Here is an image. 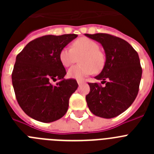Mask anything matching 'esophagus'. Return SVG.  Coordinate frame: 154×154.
Returning a JSON list of instances; mask_svg holds the SVG:
<instances>
[{
    "label": "esophagus",
    "mask_w": 154,
    "mask_h": 154,
    "mask_svg": "<svg viewBox=\"0 0 154 154\" xmlns=\"http://www.w3.org/2000/svg\"><path fill=\"white\" fill-rule=\"evenodd\" d=\"M77 82H78L79 85H82V84L83 83V81L82 80H77Z\"/></svg>",
    "instance_id": "1"
}]
</instances>
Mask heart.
I'll use <instances>...</instances> for the list:
<instances>
[{"mask_svg": "<svg viewBox=\"0 0 154 154\" xmlns=\"http://www.w3.org/2000/svg\"><path fill=\"white\" fill-rule=\"evenodd\" d=\"M81 64L75 65L68 71V76L82 79L85 76L103 69L106 63L105 54L99 49L97 42L88 38H80L72 43V48L65 47L59 53V60L65 67H69L78 61Z\"/></svg>", "mask_w": 154, "mask_h": 154, "instance_id": "1", "label": "heart"}]
</instances>
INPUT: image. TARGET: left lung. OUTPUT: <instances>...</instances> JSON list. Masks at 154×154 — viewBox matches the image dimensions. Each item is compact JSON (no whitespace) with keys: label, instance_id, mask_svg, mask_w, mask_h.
<instances>
[{"label":"left lung","instance_id":"obj_1","mask_svg":"<svg viewBox=\"0 0 154 154\" xmlns=\"http://www.w3.org/2000/svg\"><path fill=\"white\" fill-rule=\"evenodd\" d=\"M85 35L103 45L106 58L103 71L95 77L106 85L89 82L87 105L97 116L116 117L131 106L138 94L142 76L138 53L126 41L114 35Z\"/></svg>","mask_w":154,"mask_h":154}]
</instances>
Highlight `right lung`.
I'll return each instance as SVG.
<instances>
[{
  "mask_svg": "<svg viewBox=\"0 0 154 154\" xmlns=\"http://www.w3.org/2000/svg\"><path fill=\"white\" fill-rule=\"evenodd\" d=\"M78 36L75 34L45 35L31 41L16 57L11 78L16 99L30 117L51 123L66 113L71 96L78 88L66 71L59 53ZM58 81L55 85L52 81Z\"/></svg>",
  "mask_w": 154,
  "mask_h": 154,
  "instance_id": "1",
  "label": "right lung"
}]
</instances>
